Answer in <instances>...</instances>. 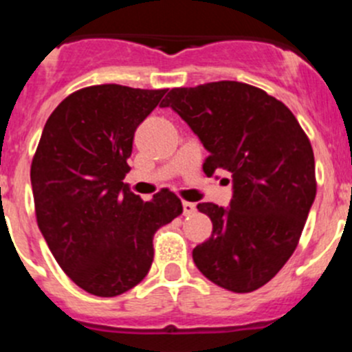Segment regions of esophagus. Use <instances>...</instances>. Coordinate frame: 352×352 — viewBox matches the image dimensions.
<instances>
[{"mask_svg":"<svg viewBox=\"0 0 352 352\" xmlns=\"http://www.w3.org/2000/svg\"><path fill=\"white\" fill-rule=\"evenodd\" d=\"M182 210H184V215H191V213L196 212V205H195V203L184 201L182 203Z\"/></svg>","mask_w":352,"mask_h":352,"instance_id":"obj_1","label":"esophagus"}]
</instances>
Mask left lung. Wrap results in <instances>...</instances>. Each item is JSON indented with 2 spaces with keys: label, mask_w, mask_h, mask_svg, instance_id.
Wrapping results in <instances>:
<instances>
[{
  "label": "left lung",
  "mask_w": 352,
  "mask_h": 352,
  "mask_svg": "<svg viewBox=\"0 0 352 352\" xmlns=\"http://www.w3.org/2000/svg\"><path fill=\"white\" fill-rule=\"evenodd\" d=\"M161 107H172L208 151L203 172L232 179L229 206L198 205L213 231L192 250L196 267L236 294L264 287L297 248L316 198L309 139L283 102L238 81L173 88Z\"/></svg>",
  "instance_id": "8db88e82"
}]
</instances>
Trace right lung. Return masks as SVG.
<instances>
[{
	"instance_id": "right-lung-1",
	"label": "right lung",
	"mask_w": 352,
	"mask_h": 352,
	"mask_svg": "<svg viewBox=\"0 0 352 352\" xmlns=\"http://www.w3.org/2000/svg\"><path fill=\"white\" fill-rule=\"evenodd\" d=\"M166 90L97 85L60 102L31 165L36 219L62 271L85 292L116 297L153 264V236L182 213L168 189L142 201L123 182L135 130Z\"/></svg>"
}]
</instances>
